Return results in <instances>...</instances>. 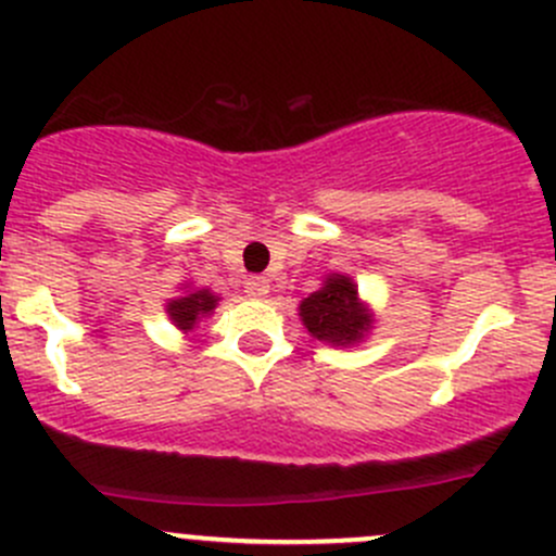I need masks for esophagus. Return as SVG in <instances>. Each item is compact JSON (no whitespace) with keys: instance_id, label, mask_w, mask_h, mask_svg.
I'll return each mask as SVG.
<instances>
[{"instance_id":"obj_1","label":"esophagus","mask_w":556,"mask_h":556,"mask_svg":"<svg viewBox=\"0 0 556 556\" xmlns=\"http://www.w3.org/2000/svg\"><path fill=\"white\" fill-rule=\"evenodd\" d=\"M268 288H271V285H268V279L266 277H257V274L244 282V293L250 295V299H266Z\"/></svg>"}]
</instances>
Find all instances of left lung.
Masks as SVG:
<instances>
[{
	"instance_id": "left-lung-1",
	"label": "left lung",
	"mask_w": 556,
	"mask_h": 556,
	"mask_svg": "<svg viewBox=\"0 0 556 556\" xmlns=\"http://www.w3.org/2000/svg\"><path fill=\"white\" fill-rule=\"evenodd\" d=\"M299 317L312 339L330 346H355L371 333L374 312L357 295L350 274H325L323 288L314 290L299 304Z\"/></svg>"
}]
</instances>
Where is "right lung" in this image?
Here are the masks:
<instances>
[{
    "label": "right lung",
    "instance_id": "add662e5",
    "mask_svg": "<svg viewBox=\"0 0 556 556\" xmlns=\"http://www.w3.org/2000/svg\"><path fill=\"white\" fill-rule=\"evenodd\" d=\"M179 290L182 293L166 301V314H169L174 328L182 330V333H193L201 319L215 312L220 295L212 293L210 288H193V285H185Z\"/></svg>",
    "mask_w": 556,
    "mask_h": 556
}]
</instances>
